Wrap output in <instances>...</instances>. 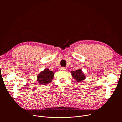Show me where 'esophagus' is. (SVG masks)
<instances>
[{
  "mask_svg": "<svg viewBox=\"0 0 122 122\" xmlns=\"http://www.w3.org/2000/svg\"><path fill=\"white\" fill-rule=\"evenodd\" d=\"M61 70L62 71H65L66 70V68H65V67H61Z\"/></svg>",
  "mask_w": 122,
  "mask_h": 122,
  "instance_id": "34e87169",
  "label": "esophagus"
}]
</instances>
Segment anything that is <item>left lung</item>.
<instances>
[{
  "label": "left lung",
  "mask_w": 122,
  "mask_h": 122,
  "mask_svg": "<svg viewBox=\"0 0 122 122\" xmlns=\"http://www.w3.org/2000/svg\"><path fill=\"white\" fill-rule=\"evenodd\" d=\"M71 73L73 78L77 82H81L86 78L84 74L82 72L81 68L75 71H71Z\"/></svg>",
  "instance_id": "left-lung-1"
}]
</instances>
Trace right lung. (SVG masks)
Instances as JSON below:
<instances>
[{
    "label": "right lung",
    "mask_w": 122,
    "mask_h": 122,
    "mask_svg": "<svg viewBox=\"0 0 122 122\" xmlns=\"http://www.w3.org/2000/svg\"><path fill=\"white\" fill-rule=\"evenodd\" d=\"M54 76L53 71H51L48 68H45L37 76V81L41 85H46L50 83Z\"/></svg>",
    "instance_id": "1"
}]
</instances>
